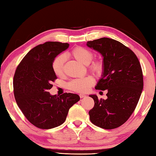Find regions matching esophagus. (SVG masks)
Wrapping results in <instances>:
<instances>
[{
  "instance_id": "1",
  "label": "esophagus",
  "mask_w": 156,
  "mask_h": 156,
  "mask_svg": "<svg viewBox=\"0 0 156 156\" xmlns=\"http://www.w3.org/2000/svg\"><path fill=\"white\" fill-rule=\"evenodd\" d=\"M86 96L85 95V94H79V97H80V98H84V97H86Z\"/></svg>"
}]
</instances>
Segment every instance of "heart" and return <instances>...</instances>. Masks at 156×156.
<instances>
[{
    "label": "heart",
    "instance_id": "heart-1",
    "mask_svg": "<svg viewBox=\"0 0 156 156\" xmlns=\"http://www.w3.org/2000/svg\"><path fill=\"white\" fill-rule=\"evenodd\" d=\"M69 55L75 58L79 62L88 65V69L91 73L96 76H101L104 72L105 63L103 60L101 58H96L92 60L94 58L93 52L89 49L83 47H77L72 49L69 53ZM66 62V56L64 54H60L55 57L52 62V69L55 75L62 76L64 74V63ZM94 81L91 77H85L79 79H75L70 81L68 87L70 90L79 93H84L87 92L90 87H92Z\"/></svg>",
    "mask_w": 156,
    "mask_h": 156
}]
</instances>
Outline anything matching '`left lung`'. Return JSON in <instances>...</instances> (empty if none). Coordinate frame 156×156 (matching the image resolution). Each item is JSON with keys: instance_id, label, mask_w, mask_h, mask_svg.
<instances>
[{"instance_id": "8db88e82", "label": "left lung", "mask_w": 156, "mask_h": 156, "mask_svg": "<svg viewBox=\"0 0 156 156\" xmlns=\"http://www.w3.org/2000/svg\"><path fill=\"white\" fill-rule=\"evenodd\" d=\"M103 56L105 69L96 89L107 90V99L90 95L94 106L89 111L93 124L111 130L127 121L135 110L143 88V72L136 54L124 44L109 38L87 41Z\"/></svg>"}]
</instances>
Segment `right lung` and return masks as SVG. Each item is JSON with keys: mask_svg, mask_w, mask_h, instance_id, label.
Returning <instances> with one entry per match:
<instances>
[{"mask_svg": "<svg viewBox=\"0 0 156 156\" xmlns=\"http://www.w3.org/2000/svg\"><path fill=\"white\" fill-rule=\"evenodd\" d=\"M69 44L48 41L34 47L17 66L13 77V93L26 118L41 129H51L65 122L69 108L80 98L64 93L58 97L48 92L57 79L52 62Z\"/></svg>", "mask_w": 156, "mask_h": 156, "instance_id": "1", "label": "right lung"}]
</instances>
